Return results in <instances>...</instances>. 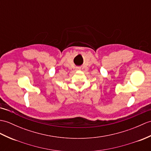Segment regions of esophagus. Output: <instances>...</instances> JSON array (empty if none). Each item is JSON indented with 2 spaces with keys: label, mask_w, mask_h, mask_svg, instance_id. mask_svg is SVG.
<instances>
[{
  "label": "esophagus",
  "mask_w": 151,
  "mask_h": 151,
  "mask_svg": "<svg viewBox=\"0 0 151 151\" xmlns=\"http://www.w3.org/2000/svg\"><path fill=\"white\" fill-rule=\"evenodd\" d=\"M76 69H80V68H76Z\"/></svg>",
  "instance_id": "esophagus-1"
}]
</instances>
